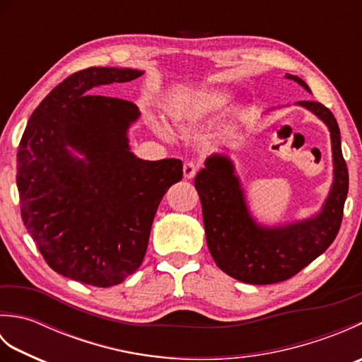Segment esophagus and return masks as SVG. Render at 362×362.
<instances>
[{"label": "esophagus", "mask_w": 362, "mask_h": 362, "mask_svg": "<svg viewBox=\"0 0 362 362\" xmlns=\"http://www.w3.org/2000/svg\"><path fill=\"white\" fill-rule=\"evenodd\" d=\"M197 173V166L193 163V161H187L185 165H183V177L185 179H193V177L196 175Z\"/></svg>", "instance_id": "1"}]
</instances>
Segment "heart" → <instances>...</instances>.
Returning a JSON list of instances; mask_svg holds the SVG:
<instances>
[{"label": "heart", "instance_id": "heart-1", "mask_svg": "<svg viewBox=\"0 0 362 362\" xmlns=\"http://www.w3.org/2000/svg\"><path fill=\"white\" fill-rule=\"evenodd\" d=\"M230 91L226 88H202L187 95H177L166 104V115L175 126L185 127L221 112L230 103ZM152 127L160 135H168L165 126L153 119Z\"/></svg>", "mask_w": 362, "mask_h": 362}]
</instances>
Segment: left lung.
Segmentation results:
<instances>
[{"label": "left lung", "instance_id": "obj_1", "mask_svg": "<svg viewBox=\"0 0 362 362\" xmlns=\"http://www.w3.org/2000/svg\"><path fill=\"white\" fill-rule=\"evenodd\" d=\"M286 79L306 91V82L294 74ZM329 130L333 183L324 205L311 218L267 227L252 216L235 165L226 153H213L197 173L194 187L201 197L206 245L221 271L250 284H271L291 279L322 255L339 232L349 193V171L341 149L337 121L325 105L298 101Z\"/></svg>", "mask_w": 362, "mask_h": 362}]
</instances>
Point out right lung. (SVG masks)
<instances>
[{
	"label": "right lung",
	"instance_id": "1",
	"mask_svg": "<svg viewBox=\"0 0 362 362\" xmlns=\"http://www.w3.org/2000/svg\"><path fill=\"white\" fill-rule=\"evenodd\" d=\"M144 71L91 66L51 90L30 115L17 152L21 219L48 266L109 288L143 263L152 221L182 160H141L129 129L140 110L93 88Z\"/></svg>",
	"mask_w": 362,
	"mask_h": 362
}]
</instances>
